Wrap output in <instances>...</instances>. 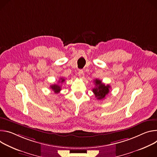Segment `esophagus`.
Masks as SVG:
<instances>
[{
  "label": "esophagus",
  "instance_id": "1",
  "mask_svg": "<svg viewBox=\"0 0 157 157\" xmlns=\"http://www.w3.org/2000/svg\"><path fill=\"white\" fill-rule=\"evenodd\" d=\"M78 76L80 78H83L84 77V72L82 71V70H80L79 72H78Z\"/></svg>",
  "mask_w": 157,
  "mask_h": 157
}]
</instances>
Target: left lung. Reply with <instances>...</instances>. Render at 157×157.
<instances>
[{
  "instance_id": "obj_1",
  "label": "left lung",
  "mask_w": 157,
  "mask_h": 157,
  "mask_svg": "<svg viewBox=\"0 0 157 157\" xmlns=\"http://www.w3.org/2000/svg\"><path fill=\"white\" fill-rule=\"evenodd\" d=\"M95 87L93 89L92 92H94L96 98L98 100H102L105 98V96L109 93L110 86L109 85H105L101 82L100 80L95 79L94 80Z\"/></svg>"
}]
</instances>
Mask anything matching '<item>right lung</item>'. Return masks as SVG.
Returning <instances> with one entry per match:
<instances>
[{"mask_svg": "<svg viewBox=\"0 0 157 157\" xmlns=\"http://www.w3.org/2000/svg\"><path fill=\"white\" fill-rule=\"evenodd\" d=\"M65 81V79L63 78H60L59 80V83H63ZM50 88L53 90L56 94H58L61 90V85L58 84H54L50 86Z\"/></svg>", "mask_w": 157, "mask_h": 157, "instance_id": "obj_1", "label": "right lung"}]
</instances>
